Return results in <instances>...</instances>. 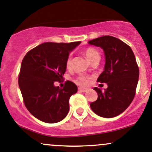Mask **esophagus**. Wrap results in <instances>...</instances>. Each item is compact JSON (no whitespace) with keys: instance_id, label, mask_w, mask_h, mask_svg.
I'll use <instances>...</instances> for the list:
<instances>
[{"instance_id":"1","label":"esophagus","mask_w":152,"mask_h":152,"mask_svg":"<svg viewBox=\"0 0 152 152\" xmlns=\"http://www.w3.org/2000/svg\"><path fill=\"white\" fill-rule=\"evenodd\" d=\"M78 91H80V92H83V93H85V92H86V91H88V88H85L80 87V88H78Z\"/></svg>"}]
</instances>
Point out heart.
<instances>
[{
	"mask_svg": "<svg viewBox=\"0 0 152 152\" xmlns=\"http://www.w3.org/2000/svg\"><path fill=\"white\" fill-rule=\"evenodd\" d=\"M84 53H85V56H86V58H87V59L91 63L92 62V61H95V60H97V59L99 60V58H100V53H99V52L94 48H87V49L85 50ZM71 65H72V56H69L66 61V68L69 69V68L71 67ZM76 82L78 85H80V86H87L90 82V77L86 75H80L78 77Z\"/></svg>",
	"mask_w": 152,
	"mask_h": 152,
	"instance_id": "obj_1",
	"label": "heart"
}]
</instances>
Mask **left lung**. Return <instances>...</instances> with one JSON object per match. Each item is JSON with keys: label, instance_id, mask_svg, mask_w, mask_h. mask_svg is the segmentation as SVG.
<instances>
[{"label": "left lung", "instance_id": "8db88e82", "mask_svg": "<svg viewBox=\"0 0 152 152\" xmlns=\"http://www.w3.org/2000/svg\"><path fill=\"white\" fill-rule=\"evenodd\" d=\"M104 50L105 64L97 82L107 83L102 91L95 87L98 99L90 106L94 113L105 118L120 115L133 100L139 77V69L133 50L120 39L102 36L88 41Z\"/></svg>", "mask_w": 152, "mask_h": 152}]
</instances>
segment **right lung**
I'll list each match as a JSON object with an SVG mask.
<instances>
[{"label":"right lung","instance_id":"1","mask_svg":"<svg viewBox=\"0 0 152 152\" xmlns=\"http://www.w3.org/2000/svg\"><path fill=\"white\" fill-rule=\"evenodd\" d=\"M80 43H44L24 57L19 76V88L25 107L40 121L56 123L67 115L69 98L76 94L77 87L66 81L61 88L55 86L54 82L63 79L69 53Z\"/></svg>","mask_w":152,"mask_h":152}]
</instances>
